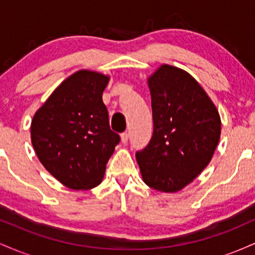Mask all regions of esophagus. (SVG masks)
I'll list each match as a JSON object with an SVG mask.
<instances>
[{"mask_svg":"<svg viewBox=\"0 0 255 255\" xmlns=\"http://www.w3.org/2000/svg\"><path fill=\"white\" fill-rule=\"evenodd\" d=\"M128 139H129V134H128L127 131H125V133L121 134V141L124 142V144H126V142L128 141Z\"/></svg>","mask_w":255,"mask_h":255,"instance_id":"obj_1","label":"esophagus"}]
</instances>
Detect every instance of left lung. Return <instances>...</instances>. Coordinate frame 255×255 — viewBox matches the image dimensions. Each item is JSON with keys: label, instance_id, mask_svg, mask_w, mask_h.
<instances>
[{"label": "left lung", "instance_id": "left-lung-1", "mask_svg": "<svg viewBox=\"0 0 255 255\" xmlns=\"http://www.w3.org/2000/svg\"><path fill=\"white\" fill-rule=\"evenodd\" d=\"M153 133L135 157L144 182L177 192L206 168L221 135V119L203 87L187 72L160 67L148 79Z\"/></svg>", "mask_w": 255, "mask_h": 255}]
</instances>
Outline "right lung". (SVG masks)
<instances>
[{
  "label": "right lung",
  "instance_id": "add662e5",
  "mask_svg": "<svg viewBox=\"0 0 255 255\" xmlns=\"http://www.w3.org/2000/svg\"><path fill=\"white\" fill-rule=\"evenodd\" d=\"M108 81L99 73L77 72L52 92L32 120V145L40 163L68 188L98 186L121 140L110 129L102 99Z\"/></svg>",
  "mask_w": 255,
  "mask_h": 255
}]
</instances>
